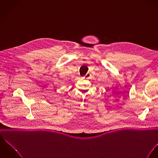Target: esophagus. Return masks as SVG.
<instances>
[{"instance_id": "obj_1", "label": "esophagus", "mask_w": 158, "mask_h": 158, "mask_svg": "<svg viewBox=\"0 0 158 158\" xmlns=\"http://www.w3.org/2000/svg\"><path fill=\"white\" fill-rule=\"evenodd\" d=\"M90 74L89 73H88L84 77H85V78H89V77H90Z\"/></svg>"}]
</instances>
